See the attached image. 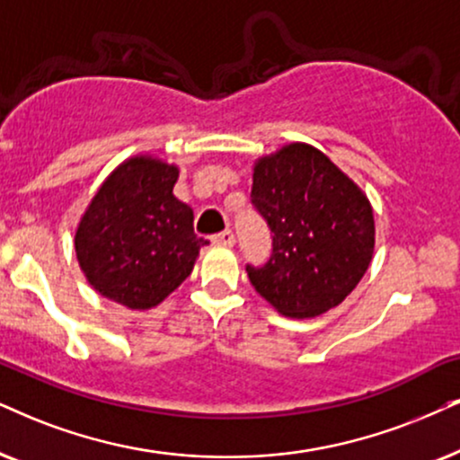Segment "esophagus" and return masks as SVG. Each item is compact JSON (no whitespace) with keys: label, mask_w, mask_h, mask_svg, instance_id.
<instances>
[{"label":"esophagus","mask_w":460,"mask_h":460,"mask_svg":"<svg viewBox=\"0 0 460 460\" xmlns=\"http://www.w3.org/2000/svg\"><path fill=\"white\" fill-rule=\"evenodd\" d=\"M212 242L214 243H223V246H234L235 235H234V231H231V229H225V231H220V234L214 235Z\"/></svg>","instance_id":"1"}]
</instances>
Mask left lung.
I'll return each mask as SVG.
<instances>
[{"label": "left lung", "instance_id": "obj_1", "mask_svg": "<svg viewBox=\"0 0 460 460\" xmlns=\"http://www.w3.org/2000/svg\"><path fill=\"white\" fill-rule=\"evenodd\" d=\"M250 203L271 231L270 259L246 265L261 297L290 318L340 305L374 254V212L357 184L321 150L290 144L257 163Z\"/></svg>", "mask_w": 460, "mask_h": 460}]
</instances>
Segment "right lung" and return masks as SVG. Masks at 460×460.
Listing matches in <instances>:
<instances>
[{
  "mask_svg": "<svg viewBox=\"0 0 460 460\" xmlns=\"http://www.w3.org/2000/svg\"><path fill=\"white\" fill-rule=\"evenodd\" d=\"M178 170L136 156L112 172L75 231L86 280L131 310L159 305L193 271L208 240L193 231V210L173 197Z\"/></svg>",
  "mask_w": 460,
  "mask_h": 460,
  "instance_id": "add662e5",
  "label": "right lung"
}]
</instances>
